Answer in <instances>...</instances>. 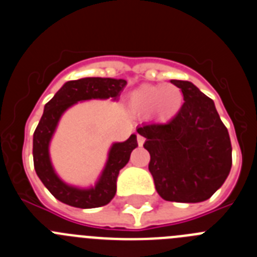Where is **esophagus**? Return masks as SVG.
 <instances>
[{
	"mask_svg": "<svg viewBox=\"0 0 257 257\" xmlns=\"http://www.w3.org/2000/svg\"><path fill=\"white\" fill-rule=\"evenodd\" d=\"M137 142L138 146H142L143 143H145V137H142L141 134H137Z\"/></svg>",
	"mask_w": 257,
	"mask_h": 257,
	"instance_id": "1",
	"label": "esophagus"
}]
</instances>
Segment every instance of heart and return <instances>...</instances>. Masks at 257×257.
Wrapping results in <instances>:
<instances>
[{
    "label": "heart",
    "instance_id": "b5f03b06",
    "mask_svg": "<svg viewBox=\"0 0 257 257\" xmlns=\"http://www.w3.org/2000/svg\"><path fill=\"white\" fill-rule=\"evenodd\" d=\"M129 103L136 112H151L155 119L168 121L179 112L183 105V93L173 84H142L132 92Z\"/></svg>",
    "mask_w": 257,
    "mask_h": 257
}]
</instances>
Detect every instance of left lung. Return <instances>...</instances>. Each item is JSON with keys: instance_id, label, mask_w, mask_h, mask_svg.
<instances>
[{"instance_id": "8db88e82", "label": "left lung", "mask_w": 257, "mask_h": 257, "mask_svg": "<svg viewBox=\"0 0 257 257\" xmlns=\"http://www.w3.org/2000/svg\"><path fill=\"white\" fill-rule=\"evenodd\" d=\"M184 103L165 124L137 129L150 152L149 170L161 198L202 202L218 191L232 168V145L214 101L193 83L172 80Z\"/></svg>"}]
</instances>
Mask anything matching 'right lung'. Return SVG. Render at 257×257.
Here are the masks:
<instances>
[{
	"label": "right lung",
	"instance_id": "right-lung-1",
	"mask_svg": "<svg viewBox=\"0 0 257 257\" xmlns=\"http://www.w3.org/2000/svg\"><path fill=\"white\" fill-rule=\"evenodd\" d=\"M126 85V80L112 78H82L62 85L45 105V111L33 134L34 169L46 188L61 202L79 209H94L107 205L116 193V179L120 169L128 164L131 154L138 146L137 136L132 134L125 142L112 143L107 161L91 188H78L62 182L50 159V142L61 115L74 103L93 98L116 101Z\"/></svg>",
	"mask_w": 257,
	"mask_h": 257
}]
</instances>
